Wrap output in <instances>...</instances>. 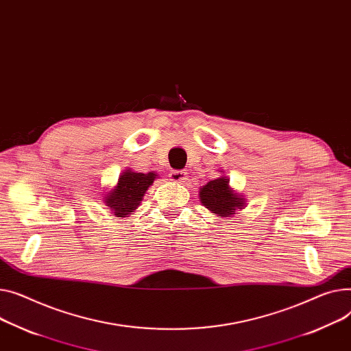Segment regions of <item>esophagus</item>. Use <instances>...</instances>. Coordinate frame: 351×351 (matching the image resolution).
Listing matches in <instances>:
<instances>
[{"label":"esophagus","instance_id":"34e87169","mask_svg":"<svg viewBox=\"0 0 351 351\" xmlns=\"http://www.w3.org/2000/svg\"><path fill=\"white\" fill-rule=\"evenodd\" d=\"M169 178L172 182H178V183H183L188 179V175H186L184 171H173L169 173Z\"/></svg>","mask_w":351,"mask_h":351}]
</instances>
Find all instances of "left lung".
Masks as SVG:
<instances>
[{
	"mask_svg": "<svg viewBox=\"0 0 351 351\" xmlns=\"http://www.w3.org/2000/svg\"><path fill=\"white\" fill-rule=\"evenodd\" d=\"M199 196L206 208L220 217L236 215V210L244 206V197H240L230 189L228 179L226 178L210 180L200 189Z\"/></svg>",
	"mask_w": 351,
	"mask_h": 351,
	"instance_id": "8db88e82",
	"label": "left lung"
}]
</instances>
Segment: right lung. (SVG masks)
Listing matches in <instances>:
<instances>
[{"instance_id": "add662e5", "label": "right lung", "mask_w": 351, "mask_h": 351, "mask_svg": "<svg viewBox=\"0 0 351 351\" xmlns=\"http://www.w3.org/2000/svg\"><path fill=\"white\" fill-rule=\"evenodd\" d=\"M155 173H135L124 172L115 189L107 195L106 204L111 207L117 217H128L143 200L144 193L155 180Z\"/></svg>"}]
</instances>
